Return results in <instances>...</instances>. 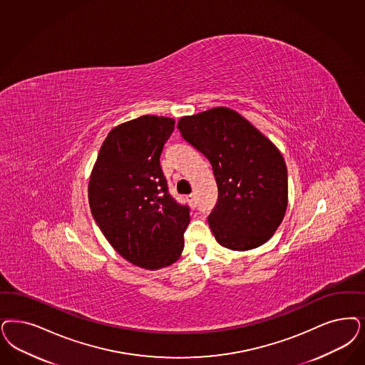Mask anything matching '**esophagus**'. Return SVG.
Here are the masks:
<instances>
[{"label":"esophagus","mask_w":365,"mask_h":365,"mask_svg":"<svg viewBox=\"0 0 365 365\" xmlns=\"http://www.w3.org/2000/svg\"><path fill=\"white\" fill-rule=\"evenodd\" d=\"M187 201L190 202V205H191L192 207H195V205H197V202H195V194H190V195H187Z\"/></svg>","instance_id":"esophagus-1"}]
</instances>
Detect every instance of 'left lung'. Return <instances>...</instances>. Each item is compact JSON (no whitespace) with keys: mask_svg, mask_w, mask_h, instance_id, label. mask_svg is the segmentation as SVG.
Listing matches in <instances>:
<instances>
[{"mask_svg":"<svg viewBox=\"0 0 365 365\" xmlns=\"http://www.w3.org/2000/svg\"><path fill=\"white\" fill-rule=\"evenodd\" d=\"M178 129L212 164L218 201L207 221L217 242L232 251L263 245L289 203L287 167L277 145L225 106L185 115Z\"/></svg>","mask_w":365,"mask_h":365,"instance_id":"8db88e82","label":"left lung"}]
</instances>
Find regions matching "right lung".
<instances>
[{"instance_id": "1", "label": "right lung", "mask_w": 365, "mask_h": 365, "mask_svg": "<svg viewBox=\"0 0 365 365\" xmlns=\"http://www.w3.org/2000/svg\"><path fill=\"white\" fill-rule=\"evenodd\" d=\"M175 121L141 115L114 126L101 145L88 180V205L117 253L144 269L180 257L189 207L168 194L160 167L164 143Z\"/></svg>"}]
</instances>
